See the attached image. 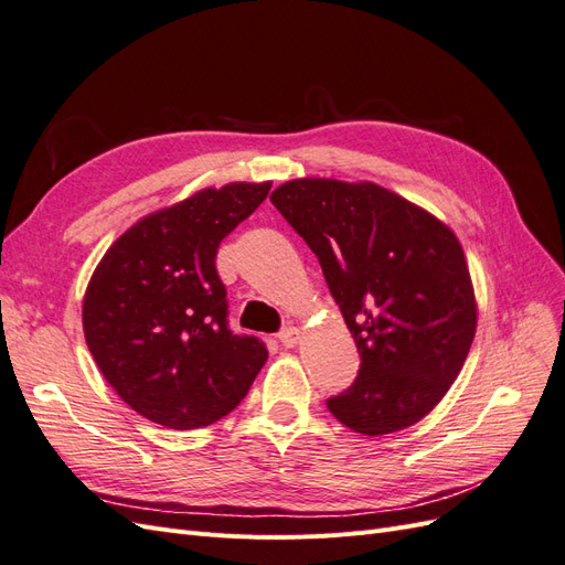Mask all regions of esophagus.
<instances>
[{"label": "esophagus", "mask_w": 565, "mask_h": 565, "mask_svg": "<svg viewBox=\"0 0 565 565\" xmlns=\"http://www.w3.org/2000/svg\"><path fill=\"white\" fill-rule=\"evenodd\" d=\"M278 341L285 349H292L299 344V330L297 328H285L278 332Z\"/></svg>", "instance_id": "1"}]
</instances>
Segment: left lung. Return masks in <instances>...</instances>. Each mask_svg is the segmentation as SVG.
<instances>
[{
    "label": "left lung",
    "mask_w": 565,
    "mask_h": 565,
    "mask_svg": "<svg viewBox=\"0 0 565 565\" xmlns=\"http://www.w3.org/2000/svg\"><path fill=\"white\" fill-rule=\"evenodd\" d=\"M270 202L318 256L361 353L355 382L328 398L349 429L413 426L467 361L476 301L455 233L377 183L297 179Z\"/></svg>",
    "instance_id": "left-lung-1"
}]
</instances>
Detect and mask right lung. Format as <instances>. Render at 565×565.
<instances>
[{"label":"right lung","instance_id":"right-lung-1","mask_svg":"<svg viewBox=\"0 0 565 565\" xmlns=\"http://www.w3.org/2000/svg\"><path fill=\"white\" fill-rule=\"evenodd\" d=\"M268 191V181L204 188L134 224L96 266L84 337L117 396L146 419L179 431L210 426L264 367V341L228 328L216 249Z\"/></svg>","mask_w":565,"mask_h":565}]
</instances>
